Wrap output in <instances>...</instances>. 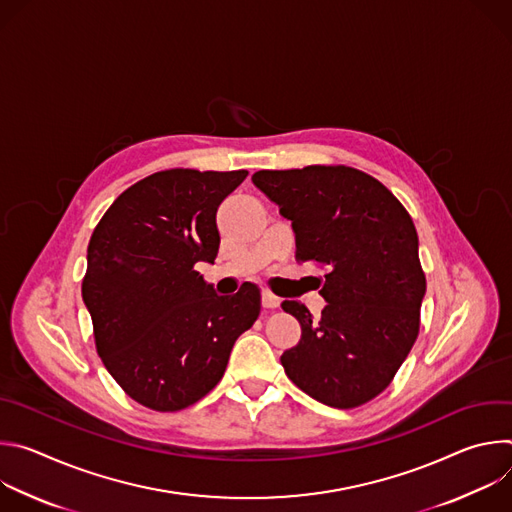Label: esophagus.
Instances as JSON below:
<instances>
[{
    "label": "esophagus",
    "mask_w": 512,
    "mask_h": 512,
    "mask_svg": "<svg viewBox=\"0 0 512 512\" xmlns=\"http://www.w3.org/2000/svg\"><path fill=\"white\" fill-rule=\"evenodd\" d=\"M261 304H263V308H267V310H275V308H279L281 300H279L275 294H271L269 289H263V291H261Z\"/></svg>",
    "instance_id": "34e87169"
}]
</instances>
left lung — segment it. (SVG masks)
I'll return each instance as SVG.
<instances>
[{"label":"left lung","mask_w":512,"mask_h":512,"mask_svg":"<svg viewBox=\"0 0 512 512\" xmlns=\"http://www.w3.org/2000/svg\"><path fill=\"white\" fill-rule=\"evenodd\" d=\"M253 184L296 233V259L326 267L318 322L300 302L283 312L302 340L281 354L291 383L316 401L352 409L381 395L419 334L425 273L405 206L377 178L350 166L261 170Z\"/></svg>","instance_id":"obj_1"}]
</instances>
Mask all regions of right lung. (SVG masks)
Segmentation results:
<instances>
[{
	"instance_id": "1",
	"label": "right lung",
	"mask_w": 512,
	"mask_h": 512,
	"mask_svg": "<svg viewBox=\"0 0 512 512\" xmlns=\"http://www.w3.org/2000/svg\"><path fill=\"white\" fill-rule=\"evenodd\" d=\"M247 174L156 172L119 194L91 235L83 300L95 346L143 407L180 411L208 395L235 340L259 318L257 285L223 298L196 271L200 261L214 263L218 204Z\"/></svg>"
}]
</instances>
